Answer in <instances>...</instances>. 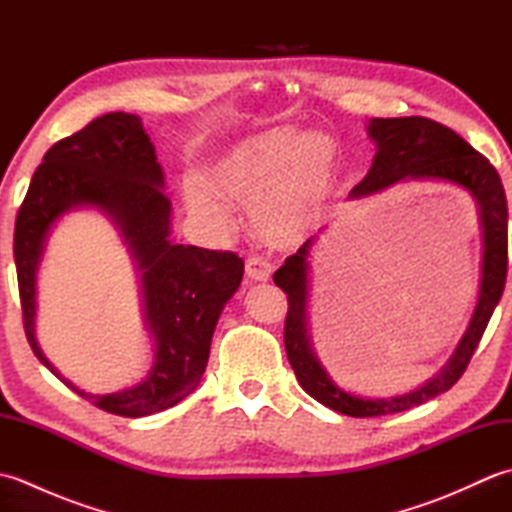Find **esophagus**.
Masks as SVG:
<instances>
[{
  "label": "esophagus",
  "instance_id": "obj_1",
  "mask_svg": "<svg viewBox=\"0 0 512 512\" xmlns=\"http://www.w3.org/2000/svg\"><path fill=\"white\" fill-rule=\"evenodd\" d=\"M246 275L255 281H268L270 275H273V266H270L262 257L250 255L246 259Z\"/></svg>",
  "mask_w": 512,
  "mask_h": 512
}]
</instances>
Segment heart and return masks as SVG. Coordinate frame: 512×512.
<instances>
[{"instance_id": "obj_1", "label": "heart", "mask_w": 512, "mask_h": 512, "mask_svg": "<svg viewBox=\"0 0 512 512\" xmlns=\"http://www.w3.org/2000/svg\"><path fill=\"white\" fill-rule=\"evenodd\" d=\"M341 158L325 132L275 129L250 138L213 162L206 182L189 180L184 195L195 215L226 231L224 198L250 209L259 237L273 246H297L310 237L339 187Z\"/></svg>"}]
</instances>
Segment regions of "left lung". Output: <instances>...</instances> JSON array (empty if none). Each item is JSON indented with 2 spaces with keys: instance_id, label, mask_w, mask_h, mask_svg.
<instances>
[{
  "instance_id": "left-lung-1",
  "label": "left lung",
  "mask_w": 512,
  "mask_h": 512,
  "mask_svg": "<svg viewBox=\"0 0 512 512\" xmlns=\"http://www.w3.org/2000/svg\"><path fill=\"white\" fill-rule=\"evenodd\" d=\"M369 136L378 147L372 169L352 189V198L383 191L400 180H442L471 191L480 206L484 231V262L480 299L473 312L469 330L462 336L458 350L442 372L427 385L409 391L405 396L367 400L347 394L336 387L325 369L314 358L308 341V257L312 239H308L295 255L286 259L273 275L275 284L288 295V312L284 323V345L288 361L295 369L299 385L314 400L352 418L389 416L407 411L422 402L449 391L469 367L471 358L482 341L491 314L502 299L508 273V206L502 178L486 156L475 151L466 140L447 125L424 116L372 118Z\"/></svg>"
}]
</instances>
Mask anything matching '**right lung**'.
<instances>
[{
    "instance_id": "obj_1",
    "label": "right lung",
    "mask_w": 512,
    "mask_h": 512,
    "mask_svg": "<svg viewBox=\"0 0 512 512\" xmlns=\"http://www.w3.org/2000/svg\"><path fill=\"white\" fill-rule=\"evenodd\" d=\"M162 184L156 147L140 118L110 112L46 151L15 222L21 317L32 352L81 398L125 418L169 409L200 385L215 323L244 275V259L231 250L171 242V202ZM74 205H96L110 214L144 270L146 318L157 339V363L143 384L118 395L76 390L34 341V273L42 242L49 226Z\"/></svg>"
}]
</instances>
